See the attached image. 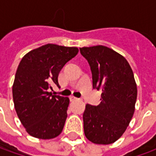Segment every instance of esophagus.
Returning a JSON list of instances; mask_svg holds the SVG:
<instances>
[{
  "instance_id": "esophagus-1",
  "label": "esophagus",
  "mask_w": 156,
  "mask_h": 156,
  "mask_svg": "<svg viewBox=\"0 0 156 156\" xmlns=\"http://www.w3.org/2000/svg\"><path fill=\"white\" fill-rule=\"evenodd\" d=\"M69 99H70V101H75V100H77L78 98L74 97V96H70L69 97Z\"/></svg>"
}]
</instances>
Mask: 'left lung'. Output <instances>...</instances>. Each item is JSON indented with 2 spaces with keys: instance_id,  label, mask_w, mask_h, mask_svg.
Masks as SVG:
<instances>
[{
  "instance_id": "obj_1",
  "label": "left lung",
  "mask_w": 156,
  "mask_h": 156,
  "mask_svg": "<svg viewBox=\"0 0 156 156\" xmlns=\"http://www.w3.org/2000/svg\"><path fill=\"white\" fill-rule=\"evenodd\" d=\"M90 66L93 88L101 90V103L86 105L83 115L85 136L94 144H109L126 130L134 113L137 86L125 58L105 46L81 48Z\"/></svg>"
}]
</instances>
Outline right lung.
Listing matches in <instances>:
<instances>
[{
  "instance_id": "add662e5",
  "label": "right lung",
  "mask_w": 156,
  "mask_h": 156,
  "mask_svg": "<svg viewBox=\"0 0 156 156\" xmlns=\"http://www.w3.org/2000/svg\"><path fill=\"white\" fill-rule=\"evenodd\" d=\"M77 48L47 44L29 51L18 65L12 86L15 109L32 137L49 140L61 134L68 116L69 98L51 95L59 87V72L78 54Z\"/></svg>"
}]
</instances>
